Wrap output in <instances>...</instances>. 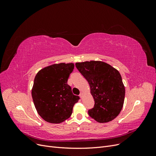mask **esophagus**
<instances>
[{
	"label": "esophagus",
	"instance_id": "1",
	"mask_svg": "<svg viewBox=\"0 0 156 156\" xmlns=\"http://www.w3.org/2000/svg\"><path fill=\"white\" fill-rule=\"evenodd\" d=\"M79 96H80V98H83V92H81V93H80V94H79Z\"/></svg>",
	"mask_w": 156,
	"mask_h": 156
}]
</instances>
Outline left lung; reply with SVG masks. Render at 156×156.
I'll list each match as a JSON object with an SVG mask.
<instances>
[{
    "instance_id": "obj_1",
    "label": "left lung",
    "mask_w": 156,
    "mask_h": 156,
    "mask_svg": "<svg viewBox=\"0 0 156 156\" xmlns=\"http://www.w3.org/2000/svg\"><path fill=\"white\" fill-rule=\"evenodd\" d=\"M75 66L90 87L94 106L88 115L100 123L115 119L124 105L125 88L118 70L101 61L77 62Z\"/></svg>"
}]
</instances>
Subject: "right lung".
Instances as JSON below:
<instances>
[{"label":"right lung","mask_w":156,"mask_h":156,"mask_svg":"<svg viewBox=\"0 0 156 156\" xmlns=\"http://www.w3.org/2000/svg\"><path fill=\"white\" fill-rule=\"evenodd\" d=\"M74 64L60 63L41 69L36 75L32 90L39 115L49 123L58 124L69 119L80 98L73 94L68 84Z\"/></svg>","instance_id":"add662e5"}]
</instances>
